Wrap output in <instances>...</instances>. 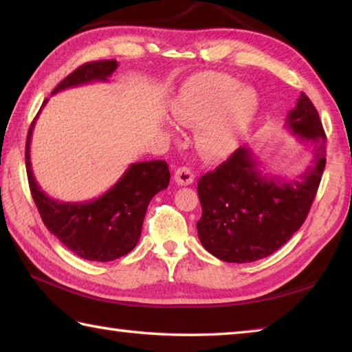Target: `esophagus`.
Listing matches in <instances>:
<instances>
[{
  "mask_svg": "<svg viewBox=\"0 0 352 352\" xmlns=\"http://www.w3.org/2000/svg\"><path fill=\"white\" fill-rule=\"evenodd\" d=\"M174 178H175V183L178 186H189V184L193 183V180H195V175H193V172H192L190 168L182 166V168H178L175 170Z\"/></svg>",
  "mask_w": 352,
  "mask_h": 352,
  "instance_id": "esophagus-1",
  "label": "esophagus"
}]
</instances>
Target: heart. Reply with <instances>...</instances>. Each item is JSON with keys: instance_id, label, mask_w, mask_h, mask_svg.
Here are the masks:
<instances>
[{"instance_id": "b5f03b06", "label": "heart", "mask_w": 352, "mask_h": 352, "mask_svg": "<svg viewBox=\"0 0 352 352\" xmlns=\"http://www.w3.org/2000/svg\"><path fill=\"white\" fill-rule=\"evenodd\" d=\"M169 110L182 125H197L195 146L199 154L218 160L241 144L258 111V96L227 74L203 72L186 81Z\"/></svg>"}]
</instances>
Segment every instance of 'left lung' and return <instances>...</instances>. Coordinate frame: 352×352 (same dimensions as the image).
<instances>
[{
    "label": "left lung",
    "instance_id": "obj_1",
    "mask_svg": "<svg viewBox=\"0 0 352 352\" xmlns=\"http://www.w3.org/2000/svg\"><path fill=\"white\" fill-rule=\"evenodd\" d=\"M286 126L309 144L313 160L295 180L266 177L248 146L239 148L198 180L203 214L197 222L204 248L228 263L271 256L301 228L325 168L327 136L318 110L301 94Z\"/></svg>",
    "mask_w": 352,
    "mask_h": 352
}]
</instances>
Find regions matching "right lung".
I'll list each match as a JSON object with an SVG mask.
<instances>
[{"mask_svg":"<svg viewBox=\"0 0 352 352\" xmlns=\"http://www.w3.org/2000/svg\"><path fill=\"white\" fill-rule=\"evenodd\" d=\"M116 68V60L81 65L62 80L51 95L94 81H107ZM47 101H43L42 107ZM37 116L39 113L28 130L25 168L34 204L50 233L86 260L111 261L129 254L138 245L149 201L168 188L170 180L168 163L164 160L133 163L104 195L86 203H60L41 190L33 175L30 140Z\"/></svg>","mask_w":352,"mask_h":352,"instance_id":"right-lung-1","label":"right lung"}]
</instances>
